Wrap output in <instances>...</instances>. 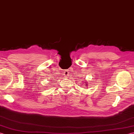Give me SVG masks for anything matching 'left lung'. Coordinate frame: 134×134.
Instances as JSON below:
<instances>
[{
  "label": "left lung",
  "instance_id": "1",
  "mask_svg": "<svg viewBox=\"0 0 134 134\" xmlns=\"http://www.w3.org/2000/svg\"><path fill=\"white\" fill-rule=\"evenodd\" d=\"M86 85H87V84H86Z\"/></svg>",
  "mask_w": 134,
  "mask_h": 134
}]
</instances>
